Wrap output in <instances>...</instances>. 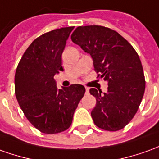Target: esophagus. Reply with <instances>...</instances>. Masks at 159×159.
Instances as JSON below:
<instances>
[{"instance_id":"esophagus-1","label":"esophagus","mask_w":159,"mask_h":159,"mask_svg":"<svg viewBox=\"0 0 159 159\" xmlns=\"http://www.w3.org/2000/svg\"><path fill=\"white\" fill-rule=\"evenodd\" d=\"M86 94L89 93V88H88V87H86Z\"/></svg>"}]
</instances>
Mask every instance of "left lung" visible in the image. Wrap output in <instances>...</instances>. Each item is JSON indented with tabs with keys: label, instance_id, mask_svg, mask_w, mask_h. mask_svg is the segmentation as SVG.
I'll return each instance as SVG.
<instances>
[{
	"label": "left lung",
	"instance_id": "obj_1",
	"mask_svg": "<svg viewBox=\"0 0 159 159\" xmlns=\"http://www.w3.org/2000/svg\"><path fill=\"white\" fill-rule=\"evenodd\" d=\"M71 39L92 56L98 77L108 82L107 93L90 89L97 101L91 112L94 124L110 132L123 129L136 114L145 89L135 49L119 33L102 26L78 27Z\"/></svg>",
	"mask_w": 159,
	"mask_h": 159
}]
</instances>
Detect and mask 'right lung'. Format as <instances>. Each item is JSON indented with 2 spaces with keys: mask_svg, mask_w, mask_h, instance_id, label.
I'll list each match as a JSON object with an SVG mask.
<instances>
[{
  "mask_svg": "<svg viewBox=\"0 0 159 159\" xmlns=\"http://www.w3.org/2000/svg\"><path fill=\"white\" fill-rule=\"evenodd\" d=\"M73 27L48 32L27 48L16 68L15 96L28 121L40 132L67 130L86 89L73 84L58 89L54 75L63 71L61 55Z\"/></svg>",
  "mask_w": 159,
  "mask_h": 159,
  "instance_id": "right-lung-1",
  "label": "right lung"
}]
</instances>
